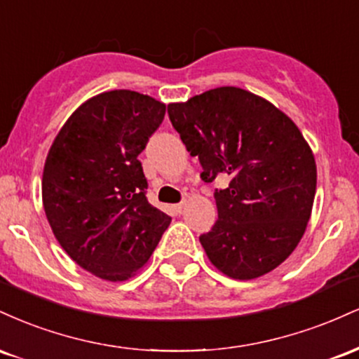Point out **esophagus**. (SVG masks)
<instances>
[{"label":"esophagus","mask_w":359,"mask_h":359,"mask_svg":"<svg viewBox=\"0 0 359 359\" xmlns=\"http://www.w3.org/2000/svg\"><path fill=\"white\" fill-rule=\"evenodd\" d=\"M185 205H187V203H185V201H182V203H179V204H175L174 205L175 214H182L184 209H185Z\"/></svg>","instance_id":"1"}]
</instances>
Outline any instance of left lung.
<instances>
[{"mask_svg": "<svg viewBox=\"0 0 359 359\" xmlns=\"http://www.w3.org/2000/svg\"><path fill=\"white\" fill-rule=\"evenodd\" d=\"M180 140L214 182L217 221L199 236L217 270L236 280L269 273L285 262L307 228L317 170L295 123L263 97L217 88L168 104Z\"/></svg>", "mask_w": 359, "mask_h": 359, "instance_id": "8db88e82", "label": "left lung"}]
</instances>
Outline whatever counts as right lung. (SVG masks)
Masks as SVG:
<instances>
[{
  "label": "right lung",
  "instance_id": "1",
  "mask_svg": "<svg viewBox=\"0 0 359 359\" xmlns=\"http://www.w3.org/2000/svg\"><path fill=\"white\" fill-rule=\"evenodd\" d=\"M165 104L135 90L90 97L65 121L43 167L42 197L65 253L96 277L121 282L151 257L172 217L148 203L138 155Z\"/></svg>",
  "mask_w": 359,
  "mask_h": 359
}]
</instances>
